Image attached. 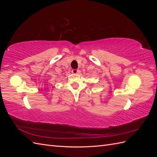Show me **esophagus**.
I'll return each mask as SVG.
<instances>
[{
  "label": "esophagus",
  "mask_w": 157,
  "mask_h": 157,
  "mask_svg": "<svg viewBox=\"0 0 157 157\" xmlns=\"http://www.w3.org/2000/svg\"><path fill=\"white\" fill-rule=\"evenodd\" d=\"M78 69H73L72 70V73H73V74H77L78 73Z\"/></svg>",
  "instance_id": "obj_1"
}]
</instances>
